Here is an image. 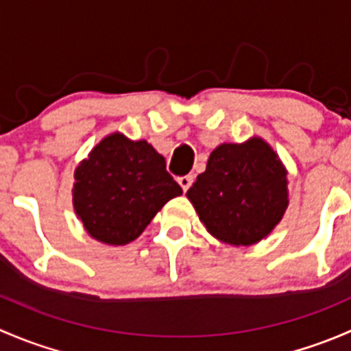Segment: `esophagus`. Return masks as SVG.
Instances as JSON below:
<instances>
[{"mask_svg":"<svg viewBox=\"0 0 351 351\" xmlns=\"http://www.w3.org/2000/svg\"><path fill=\"white\" fill-rule=\"evenodd\" d=\"M192 182H193V176L192 175H185V176H180L178 178V185L182 186L183 192H186V190L192 186Z\"/></svg>","mask_w":351,"mask_h":351,"instance_id":"34e87169","label":"esophagus"}]
</instances>
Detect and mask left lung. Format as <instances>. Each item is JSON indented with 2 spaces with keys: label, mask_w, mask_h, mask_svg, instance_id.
<instances>
[{
  "label": "left lung",
  "mask_w": 351,
  "mask_h": 351,
  "mask_svg": "<svg viewBox=\"0 0 351 351\" xmlns=\"http://www.w3.org/2000/svg\"><path fill=\"white\" fill-rule=\"evenodd\" d=\"M287 168L261 137L224 143L186 192L205 229L222 243L251 246L267 238L289 207Z\"/></svg>",
  "instance_id": "1"
}]
</instances>
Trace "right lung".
<instances>
[{
	"instance_id": "obj_1",
	"label": "right lung",
	"mask_w": 351,
	"mask_h": 351,
	"mask_svg": "<svg viewBox=\"0 0 351 351\" xmlns=\"http://www.w3.org/2000/svg\"><path fill=\"white\" fill-rule=\"evenodd\" d=\"M182 186L147 141L122 132L105 136L74 169L73 207L88 234L123 246L143 234L166 202Z\"/></svg>"
}]
</instances>
